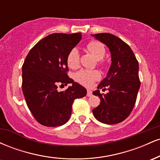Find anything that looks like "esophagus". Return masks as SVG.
<instances>
[{
  "instance_id": "1",
  "label": "esophagus",
  "mask_w": 160,
  "mask_h": 160,
  "mask_svg": "<svg viewBox=\"0 0 160 160\" xmlns=\"http://www.w3.org/2000/svg\"><path fill=\"white\" fill-rule=\"evenodd\" d=\"M88 97H91L92 95V91L89 90V89H88L87 90V94H86Z\"/></svg>"
}]
</instances>
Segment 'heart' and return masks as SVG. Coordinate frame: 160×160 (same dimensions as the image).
Masks as SVG:
<instances>
[{
	"label": "heart",
	"mask_w": 160,
	"mask_h": 160,
	"mask_svg": "<svg viewBox=\"0 0 160 160\" xmlns=\"http://www.w3.org/2000/svg\"><path fill=\"white\" fill-rule=\"evenodd\" d=\"M86 47L97 60H100L99 64L102 65L101 60L104 58L106 52L104 46L101 42L94 40L88 43ZM67 63L68 65L71 68H76L78 67L80 63V54L78 49L73 48L69 51L67 56ZM100 77L101 75L98 71H87V70H82L75 74V79L77 81L86 86H90L95 80H99Z\"/></svg>",
	"instance_id": "heart-1"
}]
</instances>
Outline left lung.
<instances>
[{
  "label": "left lung",
  "mask_w": 160,
  "mask_h": 160,
  "mask_svg": "<svg viewBox=\"0 0 160 160\" xmlns=\"http://www.w3.org/2000/svg\"><path fill=\"white\" fill-rule=\"evenodd\" d=\"M92 36L107 46L111 55L107 77L98 86L102 90L107 87L108 92L102 95L98 89L93 92L101 100L100 104L92 110L93 115L103 123H119L127 118L136 102L141 85L138 62L129 46L118 37L109 33Z\"/></svg>",
  "instance_id": "8db88e82"
}]
</instances>
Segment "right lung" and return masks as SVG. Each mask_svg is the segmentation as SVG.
Wrapping results in <instances>:
<instances>
[{
	"label": "right lung",
	"instance_id": "1",
	"mask_svg": "<svg viewBox=\"0 0 160 160\" xmlns=\"http://www.w3.org/2000/svg\"><path fill=\"white\" fill-rule=\"evenodd\" d=\"M82 38L81 33H55L40 40L31 49L22 65V92L32 115L49 127L66 123L76 98L86 89L68 76L67 56ZM71 84L65 91L58 86Z\"/></svg>",
	"mask_w": 160,
	"mask_h": 160
}]
</instances>
